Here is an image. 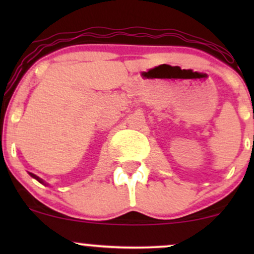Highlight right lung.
Wrapping results in <instances>:
<instances>
[{"mask_svg":"<svg viewBox=\"0 0 254 254\" xmlns=\"http://www.w3.org/2000/svg\"><path fill=\"white\" fill-rule=\"evenodd\" d=\"M30 176H31L32 178H34V179H37V180H38V182H39V183H42V184H44V185H48V184H45V182H44V180H43V179H40V178H39V177H37V176H36V174H33V173H30Z\"/></svg>","mask_w":254,"mask_h":254,"instance_id":"add662e5","label":"right lung"}]
</instances>
